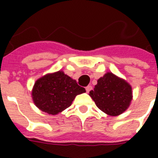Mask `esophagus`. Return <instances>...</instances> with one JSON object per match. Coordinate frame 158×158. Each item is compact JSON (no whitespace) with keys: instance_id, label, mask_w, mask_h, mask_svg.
<instances>
[{"instance_id":"1","label":"esophagus","mask_w":158,"mask_h":158,"mask_svg":"<svg viewBox=\"0 0 158 158\" xmlns=\"http://www.w3.org/2000/svg\"><path fill=\"white\" fill-rule=\"evenodd\" d=\"M92 89H93V88H92L91 85H88V86L86 87V91H87V93H89V91H91Z\"/></svg>"}]
</instances>
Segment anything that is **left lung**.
<instances>
[{
    "label": "left lung",
    "instance_id": "1",
    "mask_svg": "<svg viewBox=\"0 0 158 158\" xmlns=\"http://www.w3.org/2000/svg\"><path fill=\"white\" fill-rule=\"evenodd\" d=\"M97 106L110 115L125 111L132 99V89L127 82L107 73L98 80L94 90L89 92Z\"/></svg>",
    "mask_w": 158,
    "mask_h": 158
}]
</instances>
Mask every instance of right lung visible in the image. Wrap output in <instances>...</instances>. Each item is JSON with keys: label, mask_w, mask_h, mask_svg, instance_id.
Segmentation results:
<instances>
[{"label": "right lung", "mask_w": 158, "mask_h": 158, "mask_svg": "<svg viewBox=\"0 0 158 158\" xmlns=\"http://www.w3.org/2000/svg\"><path fill=\"white\" fill-rule=\"evenodd\" d=\"M85 92V89L78 85L76 80L58 71L38 79L32 95L34 103L40 110L56 115L69 107L78 94Z\"/></svg>", "instance_id": "add662e5"}]
</instances>
